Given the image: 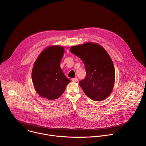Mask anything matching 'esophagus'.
<instances>
[{"label":"esophagus","instance_id":"esophagus-1","mask_svg":"<svg viewBox=\"0 0 146 146\" xmlns=\"http://www.w3.org/2000/svg\"><path fill=\"white\" fill-rule=\"evenodd\" d=\"M72 81L73 82H77L78 81V78L77 77H74V78H72Z\"/></svg>","mask_w":146,"mask_h":146}]
</instances>
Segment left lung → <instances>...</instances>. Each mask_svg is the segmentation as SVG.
Listing matches in <instances>:
<instances>
[{"mask_svg":"<svg viewBox=\"0 0 146 146\" xmlns=\"http://www.w3.org/2000/svg\"><path fill=\"white\" fill-rule=\"evenodd\" d=\"M70 52L84 64L86 75L80 81L84 93L93 100L106 99L112 92L115 78L114 65L108 53L93 43L72 46Z\"/></svg>","mask_w":146,"mask_h":146,"instance_id":"left-lung-1","label":"left lung"}]
</instances>
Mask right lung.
Instances as JSON below:
<instances>
[{
	"instance_id": "add662e5",
	"label": "right lung",
	"mask_w": 146,
	"mask_h": 146,
	"mask_svg": "<svg viewBox=\"0 0 146 146\" xmlns=\"http://www.w3.org/2000/svg\"><path fill=\"white\" fill-rule=\"evenodd\" d=\"M63 47L54 46L44 49L36 60L31 77L36 92L48 100L58 99L70 82L60 68Z\"/></svg>"
}]
</instances>
